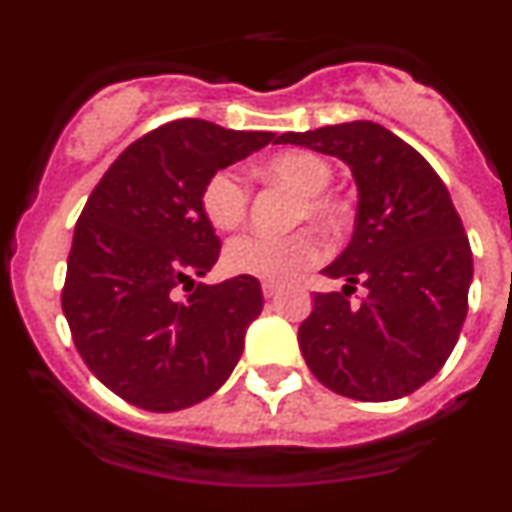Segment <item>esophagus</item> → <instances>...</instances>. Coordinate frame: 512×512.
Instances as JSON below:
<instances>
[{
    "label": "esophagus",
    "instance_id": "esophagus-1",
    "mask_svg": "<svg viewBox=\"0 0 512 512\" xmlns=\"http://www.w3.org/2000/svg\"><path fill=\"white\" fill-rule=\"evenodd\" d=\"M280 285H275V282H262V294H265V299H272L280 294Z\"/></svg>",
    "mask_w": 512,
    "mask_h": 512
}]
</instances>
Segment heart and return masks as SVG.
Instances as JSON below:
<instances>
[{
    "label": "heart",
    "mask_w": 512,
    "mask_h": 512,
    "mask_svg": "<svg viewBox=\"0 0 512 512\" xmlns=\"http://www.w3.org/2000/svg\"><path fill=\"white\" fill-rule=\"evenodd\" d=\"M255 173L265 183L282 185L297 193L292 220H312L319 227H337L342 223L344 208L332 193L329 183L334 178L332 163L314 151L292 148L267 156L257 163ZM200 205L208 223L218 230H235L245 220L250 208V188L235 170L223 168L210 175L200 193ZM324 257V242L314 230H297L289 235H265L247 232L225 245L223 265L230 275H250L267 282L292 280L307 267L317 265Z\"/></svg>",
    "instance_id": "b5f03b06"
}]
</instances>
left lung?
<instances>
[{
    "instance_id": "8db88e82",
    "label": "left lung",
    "mask_w": 512,
    "mask_h": 512,
    "mask_svg": "<svg viewBox=\"0 0 512 512\" xmlns=\"http://www.w3.org/2000/svg\"><path fill=\"white\" fill-rule=\"evenodd\" d=\"M349 165L359 190L354 235L322 270L342 292H314L299 349L327 389L394 401L438 374L461 334L473 255L448 188L421 153L374 121L282 133ZM359 305L348 302L358 282Z\"/></svg>"
}]
</instances>
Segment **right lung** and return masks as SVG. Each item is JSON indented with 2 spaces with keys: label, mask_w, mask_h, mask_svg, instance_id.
Instances as JSON below:
<instances>
[{
  "label": "right lung",
  "mask_w": 512,
  "mask_h": 512,
  "mask_svg": "<svg viewBox=\"0 0 512 512\" xmlns=\"http://www.w3.org/2000/svg\"><path fill=\"white\" fill-rule=\"evenodd\" d=\"M275 133L183 118L146 133L103 173L76 223L61 309L81 359L138 409H188L225 384L262 312L250 275L195 282L220 255L205 180ZM183 286L191 294L177 297Z\"/></svg>",
  "instance_id": "add662e5"
}]
</instances>
